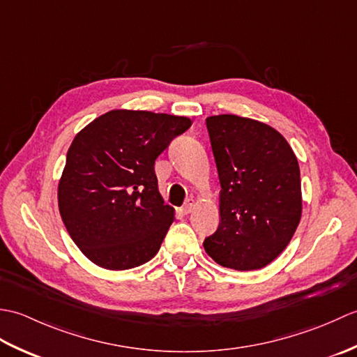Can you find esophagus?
<instances>
[{
  "label": "esophagus",
  "instance_id": "esophagus-1",
  "mask_svg": "<svg viewBox=\"0 0 357 357\" xmlns=\"http://www.w3.org/2000/svg\"><path fill=\"white\" fill-rule=\"evenodd\" d=\"M193 207H195V199H187V202L184 204V207L181 208V211H183V215H188L193 210Z\"/></svg>",
  "mask_w": 357,
  "mask_h": 357
}]
</instances>
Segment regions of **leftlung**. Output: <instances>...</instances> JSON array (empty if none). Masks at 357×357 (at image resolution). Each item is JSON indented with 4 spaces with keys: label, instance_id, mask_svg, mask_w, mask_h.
Here are the masks:
<instances>
[{
    "label": "left lung",
    "instance_id": "8db88e82",
    "mask_svg": "<svg viewBox=\"0 0 357 357\" xmlns=\"http://www.w3.org/2000/svg\"><path fill=\"white\" fill-rule=\"evenodd\" d=\"M206 124L221 184V222L204 248L222 267L264 268L284 252L301 221L298 158L261 121L216 115Z\"/></svg>",
    "mask_w": 357,
    "mask_h": 357
}]
</instances>
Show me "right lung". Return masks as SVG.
I'll return each instance as SVG.
<instances>
[{
    "instance_id": "add662e5",
    "label": "right lung",
    "mask_w": 357,
    "mask_h": 357,
    "mask_svg": "<svg viewBox=\"0 0 357 357\" xmlns=\"http://www.w3.org/2000/svg\"><path fill=\"white\" fill-rule=\"evenodd\" d=\"M190 126L187 116L118 109L75 136L58 207L70 238L98 267L135 268L158 253L174 208L158 190L155 161Z\"/></svg>"
}]
</instances>
